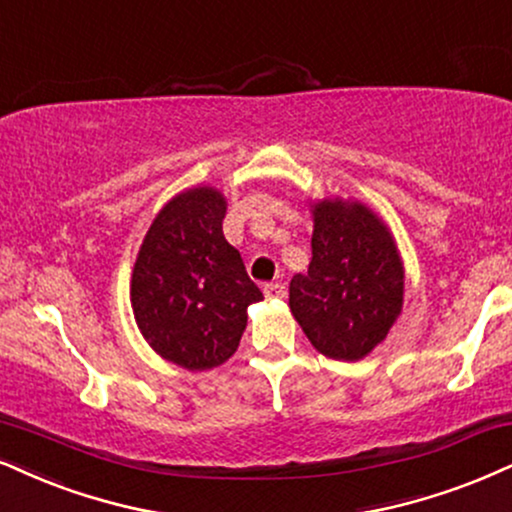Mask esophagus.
Listing matches in <instances>:
<instances>
[{"instance_id":"esophagus-1","label":"esophagus","mask_w":512,"mask_h":512,"mask_svg":"<svg viewBox=\"0 0 512 512\" xmlns=\"http://www.w3.org/2000/svg\"><path fill=\"white\" fill-rule=\"evenodd\" d=\"M263 294H266V299H282L285 296V285L282 282H268V285H263Z\"/></svg>"}]
</instances>
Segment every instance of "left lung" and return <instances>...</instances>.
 Returning a JSON list of instances; mask_svg holds the SVG:
<instances>
[{
	"instance_id": "left-lung-1",
	"label": "left lung",
	"mask_w": 512,
	"mask_h": 512,
	"mask_svg": "<svg viewBox=\"0 0 512 512\" xmlns=\"http://www.w3.org/2000/svg\"><path fill=\"white\" fill-rule=\"evenodd\" d=\"M313 258L289 282V308L315 349L361 361L403 306V263L389 227L361 201L313 204Z\"/></svg>"
}]
</instances>
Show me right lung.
<instances>
[{"label":"right lung","mask_w":512,"mask_h":512,"mask_svg":"<svg viewBox=\"0 0 512 512\" xmlns=\"http://www.w3.org/2000/svg\"><path fill=\"white\" fill-rule=\"evenodd\" d=\"M227 201L192 187L161 208L132 268L130 301L151 349L187 370H211L237 351L246 308L263 299L223 235Z\"/></svg>","instance_id":"obj_1"}]
</instances>
